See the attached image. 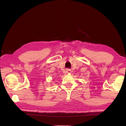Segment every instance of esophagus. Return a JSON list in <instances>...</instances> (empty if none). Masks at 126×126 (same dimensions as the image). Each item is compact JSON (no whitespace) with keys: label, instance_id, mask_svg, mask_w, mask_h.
<instances>
[{"label":"esophagus","instance_id":"1","mask_svg":"<svg viewBox=\"0 0 126 126\" xmlns=\"http://www.w3.org/2000/svg\"><path fill=\"white\" fill-rule=\"evenodd\" d=\"M66 72H67V74H70L71 72V70L70 69H67V71H66Z\"/></svg>","mask_w":126,"mask_h":126}]
</instances>
